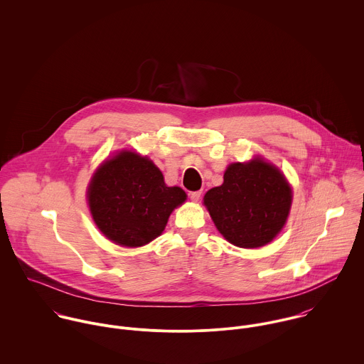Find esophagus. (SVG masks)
I'll return each mask as SVG.
<instances>
[{
    "label": "esophagus",
    "instance_id": "34e87169",
    "mask_svg": "<svg viewBox=\"0 0 364 364\" xmlns=\"http://www.w3.org/2000/svg\"><path fill=\"white\" fill-rule=\"evenodd\" d=\"M200 196H202V192H192V193H191V199H192L193 202L200 200Z\"/></svg>",
    "mask_w": 364,
    "mask_h": 364
}]
</instances>
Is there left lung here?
<instances>
[{
	"label": "left lung",
	"instance_id": "1",
	"mask_svg": "<svg viewBox=\"0 0 364 364\" xmlns=\"http://www.w3.org/2000/svg\"><path fill=\"white\" fill-rule=\"evenodd\" d=\"M291 199V188L280 169L257 156L228 165L223 185L210 189L203 202L228 242L259 248L282 231Z\"/></svg>",
	"mask_w": 364,
	"mask_h": 364
}]
</instances>
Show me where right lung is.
<instances>
[{"label":"right lung","instance_id":"right-lung-1","mask_svg":"<svg viewBox=\"0 0 364 364\" xmlns=\"http://www.w3.org/2000/svg\"><path fill=\"white\" fill-rule=\"evenodd\" d=\"M88 206L101 232L117 245L143 247L164 231L173 208L186 200L178 186H166L147 156L120 151L94 173Z\"/></svg>","mask_w":364,"mask_h":364}]
</instances>
